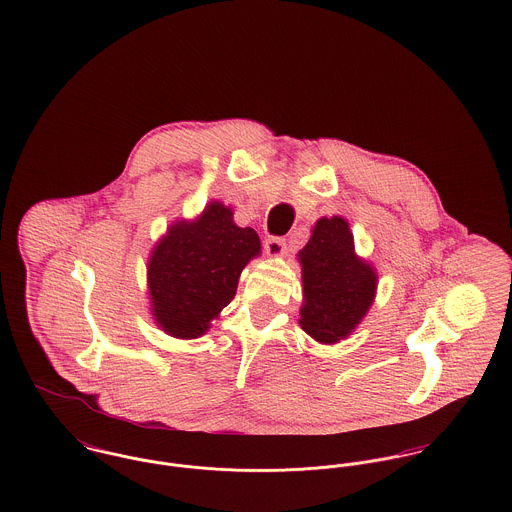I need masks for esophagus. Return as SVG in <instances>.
Listing matches in <instances>:
<instances>
[{"label": "esophagus", "mask_w": 512, "mask_h": 512, "mask_svg": "<svg viewBox=\"0 0 512 512\" xmlns=\"http://www.w3.org/2000/svg\"><path fill=\"white\" fill-rule=\"evenodd\" d=\"M286 249V241L282 237H269L265 241V251L269 257H280Z\"/></svg>", "instance_id": "1"}]
</instances>
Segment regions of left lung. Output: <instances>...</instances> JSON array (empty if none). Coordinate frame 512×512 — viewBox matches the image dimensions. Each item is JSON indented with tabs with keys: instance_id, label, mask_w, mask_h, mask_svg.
Masks as SVG:
<instances>
[{
	"instance_id": "1",
	"label": "left lung",
	"mask_w": 512,
	"mask_h": 512,
	"mask_svg": "<svg viewBox=\"0 0 512 512\" xmlns=\"http://www.w3.org/2000/svg\"><path fill=\"white\" fill-rule=\"evenodd\" d=\"M302 267L300 327L321 345H335L353 335L374 304L378 273L356 255L349 222L323 216L298 253Z\"/></svg>"
}]
</instances>
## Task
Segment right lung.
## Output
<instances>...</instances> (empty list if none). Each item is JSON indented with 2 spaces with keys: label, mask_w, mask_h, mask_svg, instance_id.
<instances>
[{
  "label": "right lung",
  "mask_w": 512,
  "mask_h": 512,
  "mask_svg": "<svg viewBox=\"0 0 512 512\" xmlns=\"http://www.w3.org/2000/svg\"><path fill=\"white\" fill-rule=\"evenodd\" d=\"M261 255L253 228H239L232 206L212 200L193 220H175L148 259L152 319L175 339L202 337L234 300L247 263Z\"/></svg>",
  "instance_id": "add662e5"
}]
</instances>
